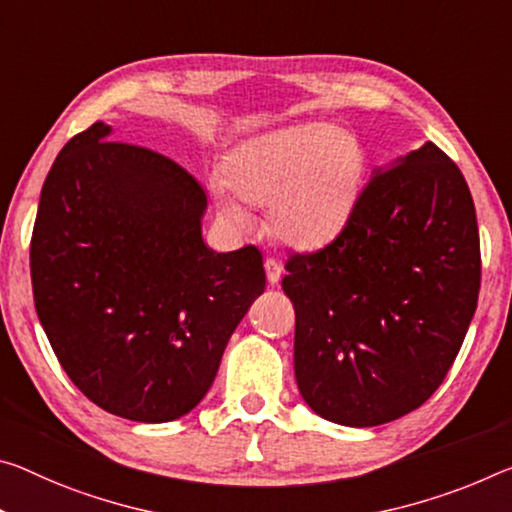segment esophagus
Segmentation results:
<instances>
[{"label":"esophagus","instance_id":"obj_1","mask_svg":"<svg viewBox=\"0 0 512 512\" xmlns=\"http://www.w3.org/2000/svg\"><path fill=\"white\" fill-rule=\"evenodd\" d=\"M264 269H266V280H269V285H278L282 278V264L278 262V259L266 257Z\"/></svg>","mask_w":512,"mask_h":512}]
</instances>
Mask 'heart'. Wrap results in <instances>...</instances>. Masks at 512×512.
<instances>
[{
  "instance_id": "obj_1",
  "label": "heart",
  "mask_w": 512,
  "mask_h": 512,
  "mask_svg": "<svg viewBox=\"0 0 512 512\" xmlns=\"http://www.w3.org/2000/svg\"><path fill=\"white\" fill-rule=\"evenodd\" d=\"M367 154L353 132L296 125L255 136L227 154L216 200L227 221L248 225L246 205H269L275 237L319 248L344 230L358 205Z\"/></svg>"
}]
</instances>
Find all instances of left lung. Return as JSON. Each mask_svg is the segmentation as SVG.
<instances>
[{"instance_id":"1","label":"left lung","mask_w":512,"mask_h":512,"mask_svg":"<svg viewBox=\"0 0 512 512\" xmlns=\"http://www.w3.org/2000/svg\"><path fill=\"white\" fill-rule=\"evenodd\" d=\"M285 269L305 403L355 428L408 415L442 385L476 312L481 243L465 177L424 143L373 170L337 239Z\"/></svg>"}]
</instances>
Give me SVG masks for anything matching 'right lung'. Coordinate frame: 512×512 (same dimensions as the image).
Segmentation results:
<instances>
[{
  "label": "right lung",
  "mask_w": 512,
  "mask_h": 512,
  "mask_svg": "<svg viewBox=\"0 0 512 512\" xmlns=\"http://www.w3.org/2000/svg\"><path fill=\"white\" fill-rule=\"evenodd\" d=\"M95 123L63 145L40 191L31 285L79 392L143 424L205 399L234 328L266 287L262 253H214L207 193L164 154Z\"/></svg>",
  "instance_id": "right-lung-1"
}]
</instances>
